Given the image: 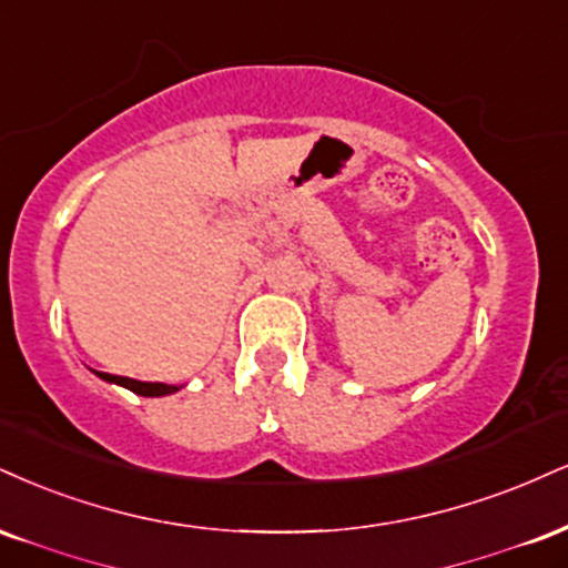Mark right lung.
<instances>
[{"label": "right lung", "instance_id": "right-lung-1", "mask_svg": "<svg viewBox=\"0 0 568 568\" xmlns=\"http://www.w3.org/2000/svg\"><path fill=\"white\" fill-rule=\"evenodd\" d=\"M98 375L102 381H108V384H119L140 396H166V394L180 392V388L169 384H148V381H134V378H124V375H111V373H98Z\"/></svg>", "mask_w": 568, "mask_h": 568}]
</instances>
